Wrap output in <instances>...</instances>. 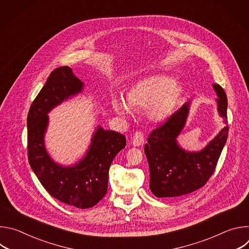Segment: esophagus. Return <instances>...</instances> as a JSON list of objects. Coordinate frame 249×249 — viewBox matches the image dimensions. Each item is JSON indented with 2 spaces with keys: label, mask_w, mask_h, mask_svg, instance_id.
Returning <instances> with one entry per match:
<instances>
[{
  "label": "esophagus",
  "mask_w": 249,
  "mask_h": 249,
  "mask_svg": "<svg viewBox=\"0 0 249 249\" xmlns=\"http://www.w3.org/2000/svg\"><path fill=\"white\" fill-rule=\"evenodd\" d=\"M144 141H145L144 134L140 131H137L132 138V144L134 147H140L141 145L144 144Z\"/></svg>",
  "instance_id": "obj_1"
}]
</instances>
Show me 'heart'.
Returning a JSON list of instances; mask_svg holds the SVG:
<instances>
[{"label":"heart","instance_id":"b5f03b06","mask_svg":"<svg viewBox=\"0 0 249 249\" xmlns=\"http://www.w3.org/2000/svg\"><path fill=\"white\" fill-rule=\"evenodd\" d=\"M183 93L180 84L171 78L156 75L141 79L123 95H115L112 99L114 111L123 117H128L135 109H146V114L152 121H162L167 118Z\"/></svg>","mask_w":249,"mask_h":249}]
</instances>
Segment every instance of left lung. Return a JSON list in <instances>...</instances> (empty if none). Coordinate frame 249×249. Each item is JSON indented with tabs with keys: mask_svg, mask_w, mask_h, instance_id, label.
I'll list each match as a JSON object with an SVG mask.
<instances>
[{
	"mask_svg": "<svg viewBox=\"0 0 249 249\" xmlns=\"http://www.w3.org/2000/svg\"><path fill=\"white\" fill-rule=\"evenodd\" d=\"M218 98L217 110L227 124L228 99L225 90L213 84ZM191 100L160 128L154 130L145 145V154L150 166V189L159 198L180 197L189 194L208 181L214 172L228 139L229 127H224L200 151H186L177 138L185 127Z\"/></svg>",
	"mask_w": 249,
	"mask_h": 249,
	"instance_id": "obj_1",
	"label": "left lung"
}]
</instances>
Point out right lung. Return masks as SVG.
I'll use <instances>...</instances> for the list:
<instances>
[{"label": "right lung", "instance_id": "1", "mask_svg": "<svg viewBox=\"0 0 249 249\" xmlns=\"http://www.w3.org/2000/svg\"><path fill=\"white\" fill-rule=\"evenodd\" d=\"M84 83L68 66L57 68L32 102L27 115L28 161L42 186L59 201L80 209L96 205L107 192L108 172L125 148L124 135L95 127L86 155L72 165L56 162L45 147L48 113L84 90Z\"/></svg>", "mask_w": 249, "mask_h": 249}]
</instances>
